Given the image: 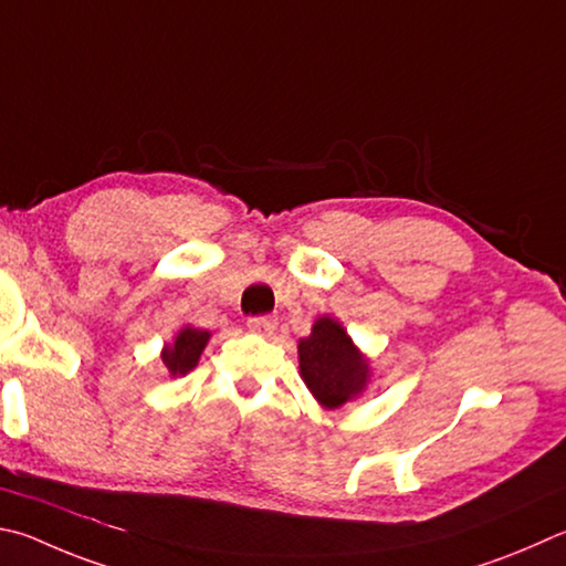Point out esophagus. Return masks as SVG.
<instances>
[{
	"instance_id": "esophagus-1",
	"label": "esophagus",
	"mask_w": 566,
	"mask_h": 566,
	"mask_svg": "<svg viewBox=\"0 0 566 566\" xmlns=\"http://www.w3.org/2000/svg\"><path fill=\"white\" fill-rule=\"evenodd\" d=\"M276 316H252L248 322V328L254 334H262V336H270L274 328H276Z\"/></svg>"
}]
</instances>
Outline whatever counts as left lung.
I'll return each instance as SVG.
<instances>
[{
    "instance_id": "1",
    "label": "left lung",
    "mask_w": 566,
    "mask_h": 566,
    "mask_svg": "<svg viewBox=\"0 0 566 566\" xmlns=\"http://www.w3.org/2000/svg\"><path fill=\"white\" fill-rule=\"evenodd\" d=\"M300 371L312 396L328 410L361 396L371 378L368 358L332 316H318L312 334L300 338Z\"/></svg>"
}]
</instances>
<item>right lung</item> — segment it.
Instances as JSON below:
<instances>
[{"label": "right lung", "mask_w": 566, "mask_h": 566, "mask_svg": "<svg viewBox=\"0 0 566 566\" xmlns=\"http://www.w3.org/2000/svg\"><path fill=\"white\" fill-rule=\"evenodd\" d=\"M210 342V332L205 328H195V326H182L176 342L168 344L163 348V364H166L170 376H185L190 374L195 366L200 361V354L205 352V346Z\"/></svg>", "instance_id": "obj_1"}]
</instances>
